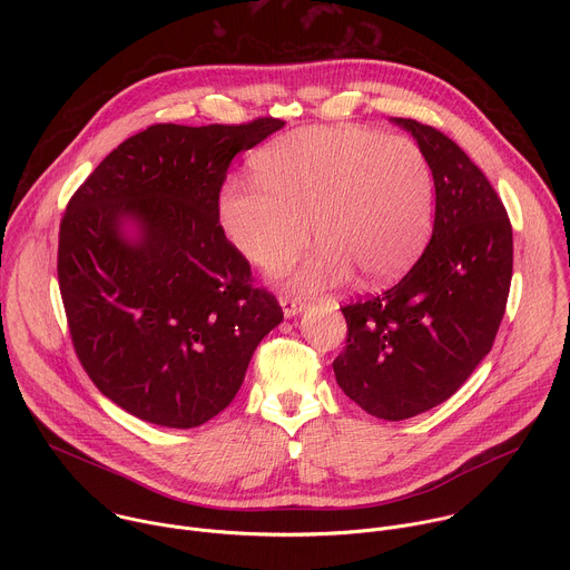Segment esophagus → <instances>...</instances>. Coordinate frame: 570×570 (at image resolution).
Returning a JSON list of instances; mask_svg holds the SVG:
<instances>
[{"label":"esophagus","instance_id":"obj_1","mask_svg":"<svg viewBox=\"0 0 570 570\" xmlns=\"http://www.w3.org/2000/svg\"><path fill=\"white\" fill-rule=\"evenodd\" d=\"M279 304H282V311H284L286 317H295V315L302 313L304 306H306L302 299H297V297H293V295H282V297H279Z\"/></svg>","mask_w":570,"mask_h":570}]
</instances>
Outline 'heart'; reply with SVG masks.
Instances as JSON below:
<instances>
[{
    "instance_id": "obj_1",
    "label": "heart",
    "mask_w": 570,
    "mask_h": 570,
    "mask_svg": "<svg viewBox=\"0 0 570 570\" xmlns=\"http://www.w3.org/2000/svg\"><path fill=\"white\" fill-rule=\"evenodd\" d=\"M257 185L229 183L218 218L232 246L266 273L317 255L293 275L297 291H322L352 271L381 286L413 266L433 220V174L422 148L363 126L304 128L262 148Z\"/></svg>"
}]
</instances>
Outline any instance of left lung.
Masks as SVG:
<instances>
[{
	"mask_svg": "<svg viewBox=\"0 0 570 570\" xmlns=\"http://www.w3.org/2000/svg\"><path fill=\"white\" fill-rule=\"evenodd\" d=\"M390 121L429 159L433 236L399 284L343 306L347 345L334 374L365 413L401 422L446 401L490 354L512 282V225L453 139L415 119Z\"/></svg>",
	"mask_w": 570,
	"mask_h": 570,
	"instance_id": "8db88e82",
	"label": "left lung"
}]
</instances>
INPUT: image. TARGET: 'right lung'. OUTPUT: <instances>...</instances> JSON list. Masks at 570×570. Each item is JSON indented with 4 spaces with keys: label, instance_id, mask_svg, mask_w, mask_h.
<instances>
[{
    "label": "right lung",
    "instance_id": "add662e5",
    "mask_svg": "<svg viewBox=\"0 0 570 570\" xmlns=\"http://www.w3.org/2000/svg\"><path fill=\"white\" fill-rule=\"evenodd\" d=\"M284 121L155 124L119 144L71 196L58 284L80 365L126 413L196 429L236 396L284 320L218 223L229 161Z\"/></svg>",
    "mask_w": 570,
    "mask_h": 570
}]
</instances>
